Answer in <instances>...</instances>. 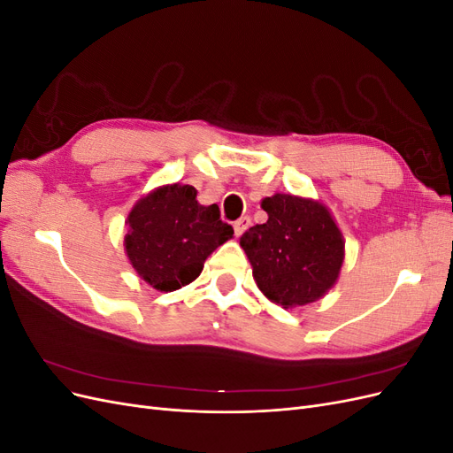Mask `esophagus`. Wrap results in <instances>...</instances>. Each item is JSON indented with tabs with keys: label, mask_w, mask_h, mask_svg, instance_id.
Returning a JSON list of instances; mask_svg holds the SVG:
<instances>
[{
	"label": "esophagus",
	"mask_w": 453,
	"mask_h": 453,
	"mask_svg": "<svg viewBox=\"0 0 453 453\" xmlns=\"http://www.w3.org/2000/svg\"><path fill=\"white\" fill-rule=\"evenodd\" d=\"M250 225H251V219H250L248 215H245V217H240L238 221L234 223V232H236V236H242L243 232L250 228Z\"/></svg>",
	"instance_id": "obj_1"
}]
</instances>
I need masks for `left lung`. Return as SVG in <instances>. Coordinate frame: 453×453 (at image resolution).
I'll return each instance as SVG.
<instances>
[{
  "instance_id": "left-lung-1",
  "label": "left lung",
  "mask_w": 453,
  "mask_h": 453,
  "mask_svg": "<svg viewBox=\"0 0 453 453\" xmlns=\"http://www.w3.org/2000/svg\"><path fill=\"white\" fill-rule=\"evenodd\" d=\"M268 221L240 238L263 295L283 308L319 300L336 283L344 238L321 202L293 195L263 200Z\"/></svg>"
}]
</instances>
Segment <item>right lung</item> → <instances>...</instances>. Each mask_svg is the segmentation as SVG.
Segmentation results:
<instances>
[{
    "instance_id": "obj_1",
    "label": "right lung",
    "mask_w": 453,
    "mask_h": 453,
    "mask_svg": "<svg viewBox=\"0 0 453 453\" xmlns=\"http://www.w3.org/2000/svg\"><path fill=\"white\" fill-rule=\"evenodd\" d=\"M125 248L130 265L150 287L175 291L195 281L219 245L234 234L217 203L202 205L190 185H164L134 205Z\"/></svg>"
}]
</instances>
